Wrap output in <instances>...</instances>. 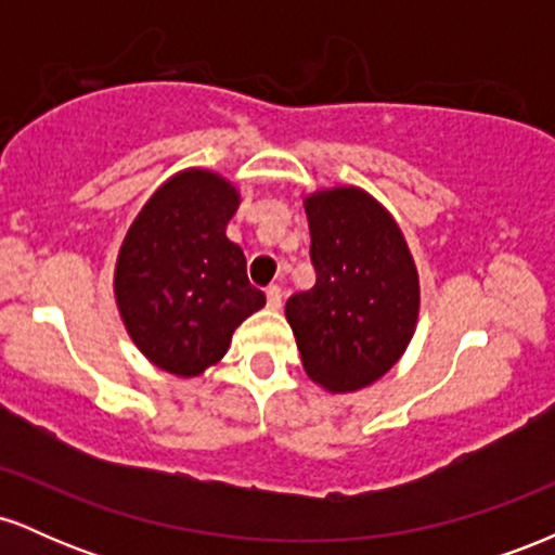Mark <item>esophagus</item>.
<instances>
[{"instance_id":"esophagus-1","label":"esophagus","mask_w":555,"mask_h":555,"mask_svg":"<svg viewBox=\"0 0 555 555\" xmlns=\"http://www.w3.org/2000/svg\"><path fill=\"white\" fill-rule=\"evenodd\" d=\"M266 299H269V308H271V310L282 308V286L271 284L269 289H266Z\"/></svg>"}]
</instances>
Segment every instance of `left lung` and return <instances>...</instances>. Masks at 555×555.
Here are the masks:
<instances>
[{
  "instance_id": "1",
  "label": "left lung",
  "mask_w": 555,
  "mask_h": 555,
  "mask_svg": "<svg viewBox=\"0 0 555 555\" xmlns=\"http://www.w3.org/2000/svg\"><path fill=\"white\" fill-rule=\"evenodd\" d=\"M315 286L286 302L308 378L331 393L375 384L401 360L420 318V276L391 211L354 184L305 195Z\"/></svg>"
}]
</instances>
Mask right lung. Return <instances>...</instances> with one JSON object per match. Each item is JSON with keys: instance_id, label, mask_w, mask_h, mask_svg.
I'll return each mask as SVG.
<instances>
[{"instance_id": "right-lung-1", "label": "right lung", "mask_w": 555, "mask_h": 555, "mask_svg": "<svg viewBox=\"0 0 555 555\" xmlns=\"http://www.w3.org/2000/svg\"><path fill=\"white\" fill-rule=\"evenodd\" d=\"M242 203L214 169L171 175L143 203L114 266V302L151 365L195 378L227 354L266 295L247 282L245 253L227 237Z\"/></svg>"}]
</instances>
